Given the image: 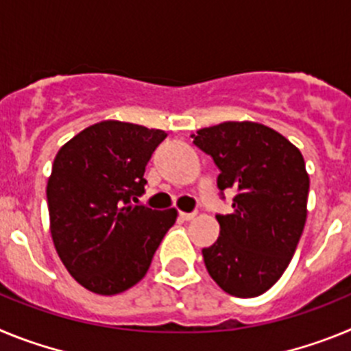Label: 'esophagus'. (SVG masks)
<instances>
[{
	"label": "esophagus",
	"mask_w": 351,
	"mask_h": 351,
	"mask_svg": "<svg viewBox=\"0 0 351 351\" xmlns=\"http://www.w3.org/2000/svg\"><path fill=\"white\" fill-rule=\"evenodd\" d=\"M195 216H197V213H179V218L184 219V221H190Z\"/></svg>",
	"instance_id": "esophagus-1"
}]
</instances>
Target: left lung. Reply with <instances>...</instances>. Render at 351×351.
Masks as SVG:
<instances>
[{
	"mask_svg": "<svg viewBox=\"0 0 351 351\" xmlns=\"http://www.w3.org/2000/svg\"><path fill=\"white\" fill-rule=\"evenodd\" d=\"M193 144L218 165L234 213L218 214V241L204 247L209 276L235 297H258L287 271L308 216L309 176L299 149L253 121L198 130Z\"/></svg>",
	"mask_w": 351,
	"mask_h": 351,
	"instance_id": "8db88e82",
	"label": "left lung"
}]
</instances>
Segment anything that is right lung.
<instances>
[{
	"mask_svg": "<svg viewBox=\"0 0 351 351\" xmlns=\"http://www.w3.org/2000/svg\"><path fill=\"white\" fill-rule=\"evenodd\" d=\"M167 133L101 121L58 151L47 181L51 235L71 278L98 295L137 285L178 210L135 206L145 165Z\"/></svg>",
	"mask_w": 351,
	"mask_h": 351,
	"instance_id": "1",
	"label": "right lung"
}]
</instances>
